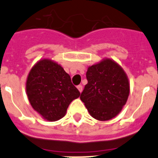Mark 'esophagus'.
I'll list each match as a JSON object with an SVG mask.
<instances>
[{"mask_svg": "<svg viewBox=\"0 0 158 158\" xmlns=\"http://www.w3.org/2000/svg\"><path fill=\"white\" fill-rule=\"evenodd\" d=\"M77 88H78V90H79L80 93H81L82 91H83V86H82V85L77 86Z\"/></svg>", "mask_w": 158, "mask_h": 158, "instance_id": "1", "label": "esophagus"}]
</instances>
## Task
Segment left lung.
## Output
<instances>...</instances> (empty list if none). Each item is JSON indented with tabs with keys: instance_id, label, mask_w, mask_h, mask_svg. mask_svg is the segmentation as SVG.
Masks as SVG:
<instances>
[{
	"instance_id": "8db88e82",
	"label": "left lung",
	"mask_w": 158,
	"mask_h": 158,
	"mask_svg": "<svg viewBox=\"0 0 158 158\" xmlns=\"http://www.w3.org/2000/svg\"><path fill=\"white\" fill-rule=\"evenodd\" d=\"M86 76L87 83L80 99L90 115L100 121L116 117L130 92V83L124 69L116 61L104 58L88 67Z\"/></svg>"
}]
</instances>
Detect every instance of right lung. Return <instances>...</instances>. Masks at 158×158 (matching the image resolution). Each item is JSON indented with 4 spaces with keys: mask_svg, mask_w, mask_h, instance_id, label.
<instances>
[{
    "mask_svg": "<svg viewBox=\"0 0 158 158\" xmlns=\"http://www.w3.org/2000/svg\"><path fill=\"white\" fill-rule=\"evenodd\" d=\"M26 89L30 105L43 119L57 121L67 113L80 93L63 67L50 59H42L30 69Z\"/></svg>",
    "mask_w": 158,
    "mask_h": 158,
    "instance_id": "add662e5",
    "label": "right lung"
}]
</instances>
